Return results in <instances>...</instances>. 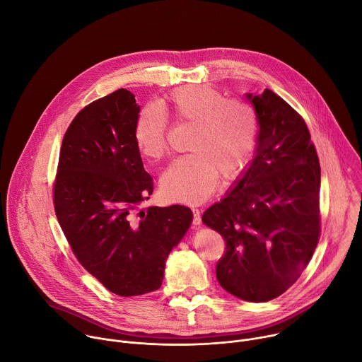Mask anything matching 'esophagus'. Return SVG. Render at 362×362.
<instances>
[{
	"instance_id": "obj_1",
	"label": "esophagus",
	"mask_w": 362,
	"mask_h": 362,
	"mask_svg": "<svg viewBox=\"0 0 362 362\" xmlns=\"http://www.w3.org/2000/svg\"><path fill=\"white\" fill-rule=\"evenodd\" d=\"M192 214H193V221H192V223H193L194 226L200 225V223H202V216H200V211H199V209H192Z\"/></svg>"
}]
</instances>
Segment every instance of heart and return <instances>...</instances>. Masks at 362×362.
Listing matches in <instances>:
<instances>
[{"label":"heart","instance_id":"heart-1","mask_svg":"<svg viewBox=\"0 0 362 362\" xmlns=\"http://www.w3.org/2000/svg\"><path fill=\"white\" fill-rule=\"evenodd\" d=\"M166 105L179 124L193 126L189 151L162 176V192L172 202L196 204L208 199L223 179L238 177L252 162L259 140V119L252 105L226 98L215 87L187 84L175 88ZM169 122L154 105L144 106L133 137L143 158L158 162L168 153Z\"/></svg>","mask_w":362,"mask_h":362}]
</instances>
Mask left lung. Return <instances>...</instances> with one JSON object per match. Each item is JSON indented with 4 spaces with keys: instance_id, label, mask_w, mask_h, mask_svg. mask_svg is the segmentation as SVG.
Instances as JSON below:
<instances>
[{
    "instance_id": "8db88e82",
    "label": "left lung",
    "mask_w": 362,
    "mask_h": 362,
    "mask_svg": "<svg viewBox=\"0 0 362 362\" xmlns=\"http://www.w3.org/2000/svg\"><path fill=\"white\" fill-rule=\"evenodd\" d=\"M246 97L261 127L256 156L202 221L226 243L216 264L221 286L267 302L296 282L318 245L321 168L305 120L282 97L269 88Z\"/></svg>"
}]
</instances>
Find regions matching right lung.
I'll return each mask as SVG.
<instances>
[{
    "instance_id": "right-lung-1",
    "label": "right lung",
    "mask_w": 362,
    "mask_h": 362,
    "mask_svg": "<svg viewBox=\"0 0 362 362\" xmlns=\"http://www.w3.org/2000/svg\"><path fill=\"white\" fill-rule=\"evenodd\" d=\"M139 112L126 88L81 109L64 134L53 183L56 216L77 261L120 296L160 288L168 256L192 222L180 204L139 209L153 193L133 137Z\"/></svg>"
}]
</instances>
